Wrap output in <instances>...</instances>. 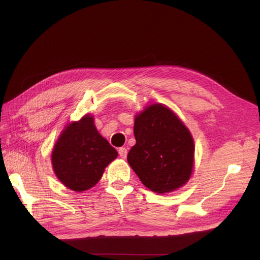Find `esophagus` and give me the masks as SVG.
Here are the masks:
<instances>
[{
	"mask_svg": "<svg viewBox=\"0 0 260 260\" xmlns=\"http://www.w3.org/2000/svg\"><path fill=\"white\" fill-rule=\"evenodd\" d=\"M118 153H119L121 158H125V157H127V154H128V149L125 147H120L119 149H118Z\"/></svg>",
	"mask_w": 260,
	"mask_h": 260,
	"instance_id": "1",
	"label": "esophagus"
}]
</instances>
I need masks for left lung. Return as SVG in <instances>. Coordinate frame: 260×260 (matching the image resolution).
<instances>
[{"label":"left lung","instance_id":"1","mask_svg":"<svg viewBox=\"0 0 260 260\" xmlns=\"http://www.w3.org/2000/svg\"><path fill=\"white\" fill-rule=\"evenodd\" d=\"M136 145L128 162L149 190L164 194L184 185L194 164V141L178 116L161 104H153L136 116Z\"/></svg>","mask_w":260,"mask_h":260}]
</instances>
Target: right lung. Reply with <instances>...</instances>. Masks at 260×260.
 Wrapping results in <instances>:
<instances>
[{"label":"right lung","mask_w":260,"mask_h":260,"mask_svg":"<svg viewBox=\"0 0 260 260\" xmlns=\"http://www.w3.org/2000/svg\"><path fill=\"white\" fill-rule=\"evenodd\" d=\"M118 153L98 132L93 117L69 123L52 152V166L60 182L76 192L95 185Z\"/></svg>","instance_id":"1"}]
</instances>
